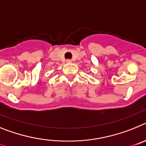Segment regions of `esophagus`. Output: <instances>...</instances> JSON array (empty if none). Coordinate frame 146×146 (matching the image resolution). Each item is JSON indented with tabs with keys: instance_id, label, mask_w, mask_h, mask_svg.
I'll use <instances>...</instances> for the list:
<instances>
[{
	"instance_id": "1",
	"label": "esophagus",
	"mask_w": 146,
	"mask_h": 146,
	"mask_svg": "<svg viewBox=\"0 0 146 146\" xmlns=\"http://www.w3.org/2000/svg\"><path fill=\"white\" fill-rule=\"evenodd\" d=\"M66 62H68V63H71L72 62V60H71V59H67V60H66Z\"/></svg>"
}]
</instances>
